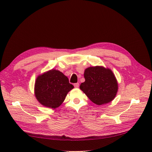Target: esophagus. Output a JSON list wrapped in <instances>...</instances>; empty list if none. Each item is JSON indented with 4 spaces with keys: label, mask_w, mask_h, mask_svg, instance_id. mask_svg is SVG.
<instances>
[{
    "label": "esophagus",
    "mask_w": 152,
    "mask_h": 152,
    "mask_svg": "<svg viewBox=\"0 0 152 152\" xmlns=\"http://www.w3.org/2000/svg\"><path fill=\"white\" fill-rule=\"evenodd\" d=\"M73 85H74V87H76V88H77V87H79V83H75V84H74Z\"/></svg>",
    "instance_id": "34e87169"
}]
</instances>
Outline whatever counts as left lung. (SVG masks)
Returning a JSON list of instances; mask_svg holds the SVG:
<instances>
[{"label": "left lung", "mask_w": 152, "mask_h": 152, "mask_svg": "<svg viewBox=\"0 0 152 152\" xmlns=\"http://www.w3.org/2000/svg\"><path fill=\"white\" fill-rule=\"evenodd\" d=\"M85 82L80 86L89 99L94 103L102 105L115 98L118 84L113 72L103 66L87 68L84 72Z\"/></svg>", "instance_id": "obj_1"}]
</instances>
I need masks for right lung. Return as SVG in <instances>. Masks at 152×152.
<instances>
[{"label": "right lung", "mask_w": 152, "mask_h": 152, "mask_svg": "<svg viewBox=\"0 0 152 152\" xmlns=\"http://www.w3.org/2000/svg\"><path fill=\"white\" fill-rule=\"evenodd\" d=\"M73 87L62 72L51 70L37 78L35 95L40 104L56 108L62 104L67 93Z\"/></svg>", "instance_id": "right-lung-1"}]
</instances>
